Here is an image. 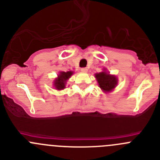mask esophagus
Instances as JSON below:
<instances>
[{
  "label": "esophagus",
  "mask_w": 160,
  "mask_h": 160,
  "mask_svg": "<svg viewBox=\"0 0 160 160\" xmlns=\"http://www.w3.org/2000/svg\"><path fill=\"white\" fill-rule=\"evenodd\" d=\"M81 72H88V68H81Z\"/></svg>",
  "instance_id": "1"
}]
</instances>
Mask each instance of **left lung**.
<instances>
[{"instance_id":"left-lung-1","label":"left lung","mask_w":160,"mask_h":160,"mask_svg":"<svg viewBox=\"0 0 160 160\" xmlns=\"http://www.w3.org/2000/svg\"><path fill=\"white\" fill-rule=\"evenodd\" d=\"M97 80H98V85L100 88L105 92H110L112 89L115 88L117 84V79L114 76H111L107 74L106 72L97 73L95 75Z\"/></svg>"}]
</instances>
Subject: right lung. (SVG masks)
Returning <instances> with one entry per match:
<instances>
[{"label":"right lung","mask_w":160,"mask_h":160,"mask_svg":"<svg viewBox=\"0 0 160 160\" xmlns=\"http://www.w3.org/2000/svg\"><path fill=\"white\" fill-rule=\"evenodd\" d=\"M72 74V72H60L58 78L55 80L54 83H53L55 88L58 89V90H62V89L65 88V82L71 77Z\"/></svg>","instance_id":"add662e5"}]
</instances>
